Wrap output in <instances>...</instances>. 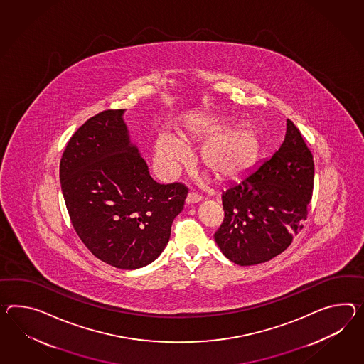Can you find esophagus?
I'll return each mask as SVG.
<instances>
[{"mask_svg": "<svg viewBox=\"0 0 364 364\" xmlns=\"http://www.w3.org/2000/svg\"><path fill=\"white\" fill-rule=\"evenodd\" d=\"M203 196L198 195V193H196V192H189L188 193V197H186V201L189 203V204H195V203H200V201H203Z\"/></svg>", "mask_w": 364, "mask_h": 364, "instance_id": "obj_1", "label": "esophagus"}]
</instances>
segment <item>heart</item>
Wrapping results in <instances>:
<instances>
[{
  "mask_svg": "<svg viewBox=\"0 0 364 364\" xmlns=\"http://www.w3.org/2000/svg\"><path fill=\"white\" fill-rule=\"evenodd\" d=\"M222 126L209 116L196 117L186 124V135L200 138L215 133ZM257 152V136L250 124H238L215 134L205 144L203 159L205 166L215 176L223 180L237 178L251 166ZM186 146L169 134H161L156 142V159L169 173H173L178 163L186 159Z\"/></svg>",
  "mask_w": 364,
  "mask_h": 364,
  "instance_id": "obj_1",
  "label": "heart"
}]
</instances>
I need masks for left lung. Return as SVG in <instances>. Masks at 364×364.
Returning a JSON list of instances; mask_svg holds the SVG:
<instances>
[{"instance_id": "left-lung-1", "label": "left lung", "mask_w": 364, "mask_h": 364, "mask_svg": "<svg viewBox=\"0 0 364 364\" xmlns=\"http://www.w3.org/2000/svg\"><path fill=\"white\" fill-rule=\"evenodd\" d=\"M313 184V155L300 130L287 119L280 149L222 192L225 218L214 234L222 254L240 266L282 254L304 228Z\"/></svg>"}]
</instances>
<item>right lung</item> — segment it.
<instances>
[{
    "mask_svg": "<svg viewBox=\"0 0 364 364\" xmlns=\"http://www.w3.org/2000/svg\"><path fill=\"white\" fill-rule=\"evenodd\" d=\"M124 109H109L75 132L60 160L72 226L89 251L110 266L150 264L168 243L186 203L181 183L159 184L130 143Z\"/></svg>",
    "mask_w": 364,
    "mask_h": 364,
    "instance_id": "obj_1",
    "label": "right lung"
}]
</instances>
